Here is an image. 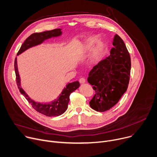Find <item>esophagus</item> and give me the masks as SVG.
<instances>
[{
  "mask_svg": "<svg viewBox=\"0 0 157 157\" xmlns=\"http://www.w3.org/2000/svg\"><path fill=\"white\" fill-rule=\"evenodd\" d=\"M79 82L81 84H84V82H86V79L84 78H81L79 79Z\"/></svg>",
  "mask_w": 157,
  "mask_h": 157,
  "instance_id": "1",
  "label": "esophagus"
}]
</instances>
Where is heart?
Here are the masks:
<instances>
[{
  "mask_svg": "<svg viewBox=\"0 0 157 157\" xmlns=\"http://www.w3.org/2000/svg\"><path fill=\"white\" fill-rule=\"evenodd\" d=\"M98 39L97 36H93L91 38H88L84 44V48L86 50H87L90 49L91 47L95 43ZM104 49V43L99 41L96 43L95 46L93 48V49L91 51L90 53V56L93 59H98L100 58L101 56V54L102 53Z\"/></svg>",
  "mask_w": 157,
  "mask_h": 157,
  "instance_id": "b5f03b06",
  "label": "heart"
}]
</instances>
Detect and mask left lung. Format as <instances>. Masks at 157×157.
I'll return each mask as SVG.
<instances>
[{
  "mask_svg": "<svg viewBox=\"0 0 157 157\" xmlns=\"http://www.w3.org/2000/svg\"><path fill=\"white\" fill-rule=\"evenodd\" d=\"M113 44L110 55L94 66L87 78L95 91L89 105L98 112L114 106L126 92L130 80L131 60L125 44L118 35Z\"/></svg>",
  "mask_w": 157,
  "mask_h": 157,
  "instance_id": "left-lung-1",
  "label": "left lung"
}]
</instances>
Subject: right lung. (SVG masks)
Segmentation results:
<instances>
[{
  "label": "right lung",
  "instance_id": "add662e5",
  "mask_svg": "<svg viewBox=\"0 0 157 157\" xmlns=\"http://www.w3.org/2000/svg\"><path fill=\"white\" fill-rule=\"evenodd\" d=\"M61 34L62 32L61 29H57L50 31H45L40 33H33L30 36H29L25 40L24 43L21 44L19 51L17 53V55H20L30 48L40 44L44 40L53 37L59 36ZM14 68L16 75L17 84L21 94L24 95V96L26 98L28 102L31 104L33 108L35 110L48 117H55L63 114L66 110L67 108H68L70 94L74 91L76 90L80 86V84L78 81L68 83L66 85V87L63 89L61 93L56 99L52 102H50V103H40L32 100L27 95L24 89L21 88L20 84V78L17 68V57L15 59Z\"/></svg>",
  "mask_w": 157,
  "mask_h": 157
}]
</instances>
